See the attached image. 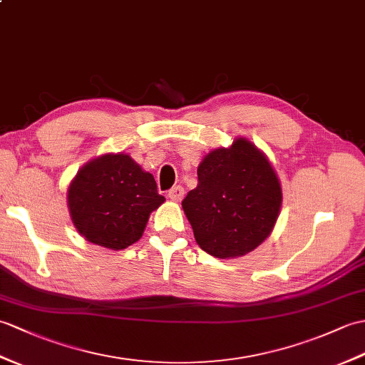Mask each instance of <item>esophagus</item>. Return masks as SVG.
<instances>
[{"label": "esophagus", "instance_id": "esophagus-1", "mask_svg": "<svg viewBox=\"0 0 365 365\" xmlns=\"http://www.w3.org/2000/svg\"><path fill=\"white\" fill-rule=\"evenodd\" d=\"M183 196H185V190H183V186H180V185H177V186H174V188L168 191V197L174 200V202L182 200Z\"/></svg>", "mask_w": 365, "mask_h": 365}]
</instances>
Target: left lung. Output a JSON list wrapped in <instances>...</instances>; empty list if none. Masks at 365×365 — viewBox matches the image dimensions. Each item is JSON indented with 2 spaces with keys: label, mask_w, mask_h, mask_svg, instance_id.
Wrapping results in <instances>:
<instances>
[{
  "label": "left lung",
  "mask_w": 365,
  "mask_h": 365,
  "mask_svg": "<svg viewBox=\"0 0 365 365\" xmlns=\"http://www.w3.org/2000/svg\"><path fill=\"white\" fill-rule=\"evenodd\" d=\"M197 188L182 202L199 247L216 258L252 252L272 232L282 188L269 160L247 140L216 149L197 168Z\"/></svg>",
  "instance_id": "8db88e82"
}]
</instances>
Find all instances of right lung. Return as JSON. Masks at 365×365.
<instances>
[{"instance_id":"1","label":"right lung","mask_w":365,"mask_h":365,"mask_svg":"<svg viewBox=\"0 0 365 365\" xmlns=\"http://www.w3.org/2000/svg\"><path fill=\"white\" fill-rule=\"evenodd\" d=\"M163 202L154 175L124 154L91 160L68 190V207L78 232L87 241L113 250L137 242L149 215Z\"/></svg>"}]
</instances>
